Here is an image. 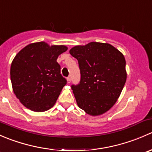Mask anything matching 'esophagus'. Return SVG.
Instances as JSON below:
<instances>
[{
  "label": "esophagus",
  "instance_id": "1",
  "mask_svg": "<svg viewBox=\"0 0 152 152\" xmlns=\"http://www.w3.org/2000/svg\"><path fill=\"white\" fill-rule=\"evenodd\" d=\"M67 84H70V82H71V78H70V77L67 78Z\"/></svg>",
  "mask_w": 152,
  "mask_h": 152
}]
</instances>
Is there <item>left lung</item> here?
Wrapping results in <instances>:
<instances>
[{
  "label": "left lung",
  "mask_w": 152,
  "mask_h": 152,
  "mask_svg": "<svg viewBox=\"0 0 152 152\" xmlns=\"http://www.w3.org/2000/svg\"><path fill=\"white\" fill-rule=\"evenodd\" d=\"M69 52L80 68V83L71 87L79 107L92 116L107 113L126 81L124 54L110 44L97 42L76 45Z\"/></svg>",
  "instance_id": "left-lung-1"
}]
</instances>
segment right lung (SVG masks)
Masks as SVG:
<instances>
[{
    "label": "right lung",
    "instance_id": "obj_1",
    "mask_svg": "<svg viewBox=\"0 0 152 152\" xmlns=\"http://www.w3.org/2000/svg\"><path fill=\"white\" fill-rule=\"evenodd\" d=\"M67 50L65 45L38 42L28 44L15 56L10 68L12 90L26 108L45 112L55 104L67 82L56 59Z\"/></svg>",
    "mask_w": 152,
    "mask_h": 152
}]
</instances>
